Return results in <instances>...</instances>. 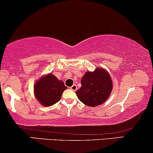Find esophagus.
I'll list each match as a JSON object with an SVG mask.
<instances>
[{
    "label": "esophagus",
    "mask_w": 153,
    "mask_h": 153,
    "mask_svg": "<svg viewBox=\"0 0 153 153\" xmlns=\"http://www.w3.org/2000/svg\"><path fill=\"white\" fill-rule=\"evenodd\" d=\"M70 88L71 90H73V91H76V90L77 89V86H76V84H74V85L71 86Z\"/></svg>",
    "instance_id": "obj_1"
}]
</instances>
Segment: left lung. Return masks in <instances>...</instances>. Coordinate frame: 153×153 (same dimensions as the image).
<instances>
[{
  "label": "left lung",
  "instance_id": "1",
  "mask_svg": "<svg viewBox=\"0 0 153 153\" xmlns=\"http://www.w3.org/2000/svg\"><path fill=\"white\" fill-rule=\"evenodd\" d=\"M81 84V88L76 91L77 97L84 104L92 107L104 103L113 88L110 74L103 68H97L92 72L86 71Z\"/></svg>",
  "mask_w": 153,
  "mask_h": 153
}]
</instances>
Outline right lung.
I'll return each instance as SVG.
<instances>
[{
    "label": "right lung",
    "instance_id": "1",
    "mask_svg": "<svg viewBox=\"0 0 153 153\" xmlns=\"http://www.w3.org/2000/svg\"><path fill=\"white\" fill-rule=\"evenodd\" d=\"M67 88L63 82L49 74L36 82L34 85V93L41 104L50 106L59 101L62 93Z\"/></svg>",
    "mask_w": 153,
    "mask_h": 153
}]
</instances>
